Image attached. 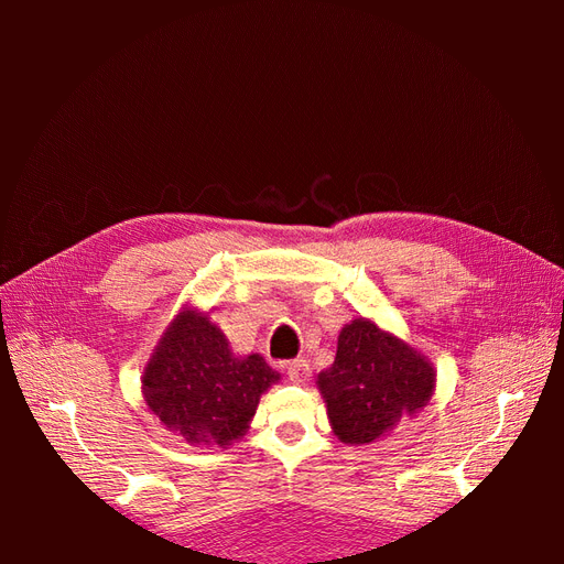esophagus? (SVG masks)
<instances>
[{
  "instance_id": "1",
  "label": "esophagus",
  "mask_w": 564,
  "mask_h": 564,
  "mask_svg": "<svg viewBox=\"0 0 564 564\" xmlns=\"http://www.w3.org/2000/svg\"><path fill=\"white\" fill-rule=\"evenodd\" d=\"M286 377L292 383H299V386H305L311 381V365L305 360H294L286 365Z\"/></svg>"
}]
</instances>
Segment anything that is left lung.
Segmentation results:
<instances>
[{
    "instance_id": "obj_1",
    "label": "left lung",
    "mask_w": 564,
    "mask_h": 564,
    "mask_svg": "<svg viewBox=\"0 0 564 564\" xmlns=\"http://www.w3.org/2000/svg\"><path fill=\"white\" fill-rule=\"evenodd\" d=\"M435 383L429 355L369 317L344 324L334 365L317 373L332 431L344 445L386 437L402 416H414L431 402Z\"/></svg>"
}]
</instances>
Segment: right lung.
<instances>
[{
    "mask_svg": "<svg viewBox=\"0 0 564 564\" xmlns=\"http://www.w3.org/2000/svg\"><path fill=\"white\" fill-rule=\"evenodd\" d=\"M280 381L263 355H235L212 313L185 305L141 373L148 409L187 445L226 449L240 440L263 392Z\"/></svg>",
    "mask_w": 564,
    "mask_h": 564,
    "instance_id": "1",
    "label": "right lung"
}]
</instances>
